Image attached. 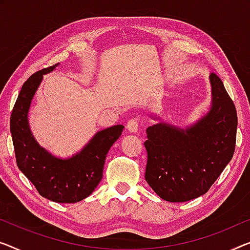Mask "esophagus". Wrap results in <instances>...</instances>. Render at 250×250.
Masks as SVG:
<instances>
[{"label":"esophagus","instance_id":"34e87169","mask_svg":"<svg viewBox=\"0 0 250 250\" xmlns=\"http://www.w3.org/2000/svg\"><path fill=\"white\" fill-rule=\"evenodd\" d=\"M126 129H128L129 132L137 133L138 130H139V120H138V119H131V120L126 124Z\"/></svg>","mask_w":250,"mask_h":250}]
</instances>
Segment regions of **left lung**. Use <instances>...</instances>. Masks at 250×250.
<instances>
[{
    "instance_id": "left-lung-1",
    "label": "left lung",
    "mask_w": 250,
    "mask_h": 250,
    "mask_svg": "<svg viewBox=\"0 0 250 250\" xmlns=\"http://www.w3.org/2000/svg\"><path fill=\"white\" fill-rule=\"evenodd\" d=\"M208 112L185 128L163 122L147 128L146 178L156 194L168 202H186L206 194L231 161L237 136L232 100L215 74L210 77Z\"/></svg>"
}]
</instances>
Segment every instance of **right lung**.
Returning a JSON list of instances; mask_svg holds the SVG:
<instances>
[{
    "mask_svg": "<svg viewBox=\"0 0 250 250\" xmlns=\"http://www.w3.org/2000/svg\"><path fill=\"white\" fill-rule=\"evenodd\" d=\"M59 65L39 70L22 85L10 119V131L17 165L39 194L57 203H76L92 194L103 177L104 163L125 126L112 125L98 131L72 157H56L40 146L29 125V110L44 74Z\"/></svg>",
    "mask_w": 250,
    "mask_h": 250,
    "instance_id": "obj_1",
    "label": "right lung"
}]
</instances>
